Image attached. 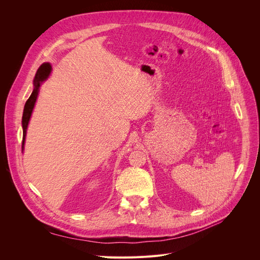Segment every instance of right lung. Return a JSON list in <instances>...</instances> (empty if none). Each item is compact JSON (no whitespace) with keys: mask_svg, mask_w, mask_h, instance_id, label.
Returning a JSON list of instances; mask_svg holds the SVG:
<instances>
[{"mask_svg":"<svg viewBox=\"0 0 260 260\" xmlns=\"http://www.w3.org/2000/svg\"><path fill=\"white\" fill-rule=\"evenodd\" d=\"M51 71V66L49 63H44L39 67V70L36 74L35 80H34V85L35 88L30 94V97L28 98V100L26 101L25 106H24V112H23V117H22V126H23V142H22V149L24 148V141H25V136H26V129H27V125H28V122L32 113V109L38 97V92H39V87L41 85V83L44 80H46V78L49 76Z\"/></svg>","mask_w":260,"mask_h":260,"instance_id":"right-lung-1","label":"right lung"}]
</instances>
